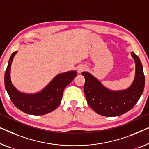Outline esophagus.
<instances>
[{
  "instance_id": "34e87169",
  "label": "esophagus",
  "mask_w": 149,
  "mask_h": 149,
  "mask_svg": "<svg viewBox=\"0 0 149 149\" xmlns=\"http://www.w3.org/2000/svg\"><path fill=\"white\" fill-rule=\"evenodd\" d=\"M86 70V66L84 65H79L78 67H77V73L78 74H81L84 72V71H85Z\"/></svg>"
}]
</instances>
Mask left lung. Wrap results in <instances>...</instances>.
I'll return each mask as SVG.
<instances>
[{
	"instance_id": "left-lung-1",
	"label": "left lung",
	"mask_w": 149,
	"mask_h": 149,
	"mask_svg": "<svg viewBox=\"0 0 149 149\" xmlns=\"http://www.w3.org/2000/svg\"><path fill=\"white\" fill-rule=\"evenodd\" d=\"M131 55L136 64V73L132 85L126 90H110L90 73L81 74L86 79L84 90L86 100L97 114L105 116H120L131 110L141 96L145 88L143 65L134 52Z\"/></svg>"
}]
</instances>
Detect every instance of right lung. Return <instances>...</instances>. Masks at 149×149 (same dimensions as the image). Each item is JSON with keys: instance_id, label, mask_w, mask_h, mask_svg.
Here are the masks:
<instances>
[{"instance_id": "add662e5", "label": "right lung", "mask_w": 149, "mask_h": 149, "mask_svg": "<svg viewBox=\"0 0 149 149\" xmlns=\"http://www.w3.org/2000/svg\"><path fill=\"white\" fill-rule=\"evenodd\" d=\"M17 52L12 53L4 74V86L10 100L20 110L28 114L44 115L52 112L60 104L63 90L77 75L76 71L59 74L41 92L28 94L18 91L10 80V66Z\"/></svg>"}]
</instances>
